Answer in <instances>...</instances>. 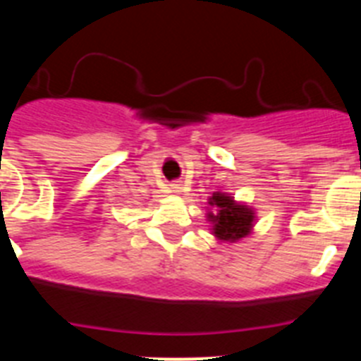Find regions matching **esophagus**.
<instances>
[{"instance_id": "esophagus-1", "label": "esophagus", "mask_w": 361, "mask_h": 361, "mask_svg": "<svg viewBox=\"0 0 361 361\" xmlns=\"http://www.w3.org/2000/svg\"><path fill=\"white\" fill-rule=\"evenodd\" d=\"M171 191H173V193H183L184 188L180 186V184H171Z\"/></svg>"}]
</instances>
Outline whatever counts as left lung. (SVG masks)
<instances>
[{"label": "left lung", "instance_id": "left-lung-1", "mask_svg": "<svg viewBox=\"0 0 361 361\" xmlns=\"http://www.w3.org/2000/svg\"><path fill=\"white\" fill-rule=\"evenodd\" d=\"M208 204L215 208V213H208V220L213 224V235L219 240L237 242L250 235L255 222L253 209L235 202L233 197L220 191L213 193Z\"/></svg>", "mask_w": 361, "mask_h": 361}]
</instances>
